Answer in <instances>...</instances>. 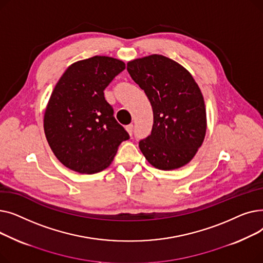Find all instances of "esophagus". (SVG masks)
I'll return each instance as SVG.
<instances>
[{"instance_id": "esophagus-1", "label": "esophagus", "mask_w": 263, "mask_h": 263, "mask_svg": "<svg viewBox=\"0 0 263 263\" xmlns=\"http://www.w3.org/2000/svg\"><path fill=\"white\" fill-rule=\"evenodd\" d=\"M126 130L128 131V133H129L130 135H132V131H133V124H129V126H127V127H126Z\"/></svg>"}]
</instances>
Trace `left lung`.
<instances>
[{"instance_id": "left-lung-1", "label": "left lung", "mask_w": 263, "mask_h": 263, "mask_svg": "<svg viewBox=\"0 0 263 263\" xmlns=\"http://www.w3.org/2000/svg\"><path fill=\"white\" fill-rule=\"evenodd\" d=\"M127 70L153 106L151 134L139 144L154 167L186 165L202 145L206 130L203 96L194 78L177 62L159 54L130 61Z\"/></svg>"}]
</instances>
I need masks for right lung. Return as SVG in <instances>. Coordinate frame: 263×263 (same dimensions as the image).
I'll return each instance as SVG.
<instances>
[{
	"label": "right lung",
	"mask_w": 263,
	"mask_h": 263,
	"mask_svg": "<svg viewBox=\"0 0 263 263\" xmlns=\"http://www.w3.org/2000/svg\"><path fill=\"white\" fill-rule=\"evenodd\" d=\"M124 68L120 60L96 55L69 66L55 85L44 129L53 154L69 170L99 173L109 166L119 145L129 140L103 92Z\"/></svg>",
	"instance_id": "right-lung-1"
}]
</instances>
